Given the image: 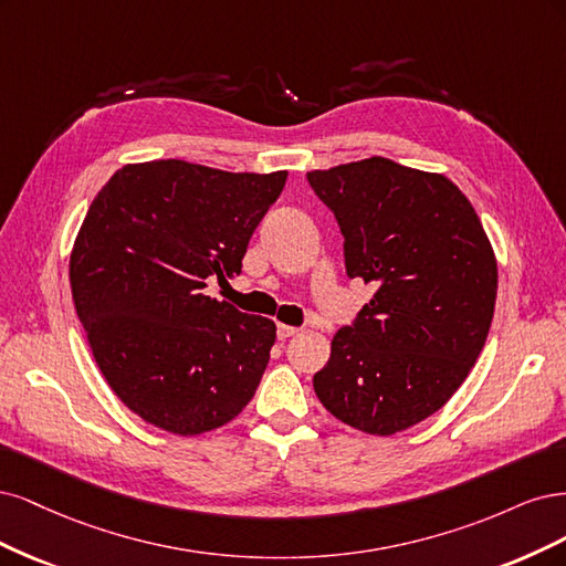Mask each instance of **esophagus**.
Masks as SVG:
<instances>
[{
	"label": "esophagus",
	"mask_w": 566,
	"mask_h": 566,
	"mask_svg": "<svg viewBox=\"0 0 566 566\" xmlns=\"http://www.w3.org/2000/svg\"><path fill=\"white\" fill-rule=\"evenodd\" d=\"M298 329H296V326H289V324H277V338L280 340H286V338H291V336H294Z\"/></svg>",
	"instance_id": "obj_1"
}]
</instances>
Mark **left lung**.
<instances>
[{
	"instance_id": "obj_1",
	"label": "left lung",
	"mask_w": 566,
	"mask_h": 566,
	"mask_svg": "<svg viewBox=\"0 0 566 566\" xmlns=\"http://www.w3.org/2000/svg\"><path fill=\"white\" fill-rule=\"evenodd\" d=\"M343 234L348 277L371 301L340 326L315 374L319 402L369 434H395L442 409L484 348L499 272L468 197L440 174L386 157L310 171Z\"/></svg>"
}]
</instances>
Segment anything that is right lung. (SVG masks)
I'll return each instance as SVG.
<instances>
[{
	"label": "right lung",
	"instance_id": "add662e5",
	"mask_svg": "<svg viewBox=\"0 0 566 566\" xmlns=\"http://www.w3.org/2000/svg\"><path fill=\"white\" fill-rule=\"evenodd\" d=\"M284 184L286 171L159 159L126 164L91 202L70 256L72 298L107 386L143 421L209 432L256 392L275 322L205 289L240 275Z\"/></svg>",
	"mask_w": 566,
	"mask_h": 566
}]
</instances>
